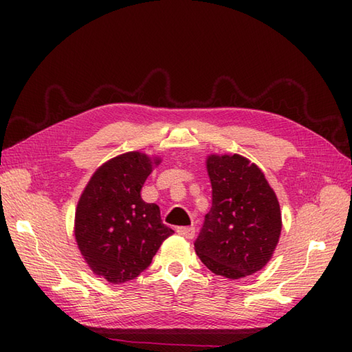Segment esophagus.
<instances>
[{
	"instance_id": "esophagus-1",
	"label": "esophagus",
	"mask_w": 352,
	"mask_h": 352,
	"mask_svg": "<svg viewBox=\"0 0 352 352\" xmlns=\"http://www.w3.org/2000/svg\"><path fill=\"white\" fill-rule=\"evenodd\" d=\"M177 233L186 239H193L195 237V228L193 227H177Z\"/></svg>"
}]
</instances>
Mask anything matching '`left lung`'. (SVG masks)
<instances>
[{
    "mask_svg": "<svg viewBox=\"0 0 352 352\" xmlns=\"http://www.w3.org/2000/svg\"><path fill=\"white\" fill-rule=\"evenodd\" d=\"M207 170L213 199L195 251L213 274L242 278L272 257L281 233L278 199L263 172L242 155H210Z\"/></svg>",
    "mask_w": 352,
    "mask_h": 352,
    "instance_id": "left-lung-1",
    "label": "left lung"
}]
</instances>
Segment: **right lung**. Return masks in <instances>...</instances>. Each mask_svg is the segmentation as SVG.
<instances>
[{"label": "right lung", "mask_w": 352, "mask_h": 352, "mask_svg": "<svg viewBox=\"0 0 352 352\" xmlns=\"http://www.w3.org/2000/svg\"><path fill=\"white\" fill-rule=\"evenodd\" d=\"M151 170L148 155L121 154L96 169L80 197L77 245L89 267L109 283L136 278L151 265L164 239L174 233L162 222L159 206L140 198Z\"/></svg>", "instance_id": "1"}]
</instances>
